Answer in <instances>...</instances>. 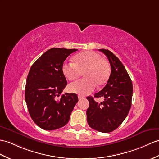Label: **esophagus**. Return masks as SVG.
<instances>
[{
  "label": "esophagus",
  "mask_w": 159,
  "mask_h": 159,
  "mask_svg": "<svg viewBox=\"0 0 159 159\" xmlns=\"http://www.w3.org/2000/svg\"><path fill=\"white\" fill-rule=\"evenodd\" d=\"M84 98V96H82V95H78V99L79 100H81V99H82V98Z\"/></svg>",
  "instance_id": "esophagus-1"
}]
</instances>
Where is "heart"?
Returning a JSON list of instances; mask_svg holds the SVG:
<instances>
[{
  "label": "heart",
  "instance_id": "1",
  "mask_svg": "<svg viewBox=\"0 0 159 159\" xmlns=\"http://www.w3.org/2000/svg\"><path fill=\"white\" fill-rule=\"evenodd\" d=\"M73 63L65 62L62 66L63 75L69 81L77 80L84 71L86 78L69 85L71 92L80 95H87L94 90L96 84H105L110 75V67L99 54L85 51L77 54L73 58Z\"/></svg>",
  "mask_w": 159,
  "mask_h": 159
}]
</instances>
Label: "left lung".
<instances>
[{"label": "left lung", "instance_id": "8db88e82", "mask_svg": "<svg viewBox=\"0 0 159 159\" xmlns=\"http://www.w3.org/2000/svg\"><path fill=\"white\" fill-rule=\"evenodd\" d=\"M109 59L111 73L107 84L96 93L95 98L103 97L100 103L92 96L87 99L90 106L86 111L87 121L91 128L102 133L116 129L128 115L133 94L132 82L125 67L109 50L99 49Z\"/></svg>", "mask_w": 159, "mask_h": 159}]
</instances>
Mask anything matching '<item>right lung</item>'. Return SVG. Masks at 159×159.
<instances>
[{
    "instance_id": "right-lung-1",
    "label": "right lung",
    "mask_w": 159,
    "mask_h": 159,
    "mask_svg": "<svg viewBox=\"0 0 159 159\" xmlns=\"http://www.w3.org/2000/svg\"><path fill=\"white\" fill-rule=\"evenodd\" d=\"M77 50L50 48L30 68L25 99L30 117L42 129L55 130L66 125L78 101L74 93H65L60 96L67 84L62 71L63 62Z\"/></svg>"
}]
</instances>
